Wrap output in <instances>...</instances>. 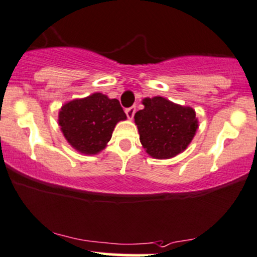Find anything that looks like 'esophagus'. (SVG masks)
I'll list each match as a JSON object with an SVG mask.
<instances>
[{
    "label": "esophagus",
    "instance_id": "34e87169",
    "mask_svg": "<svg viewBox=\"0 0 257 257\" xmlns=\"http://www.w3.org/2000/svg\"><path fill=\"white\" fill-rule=\"evenodd\" d=\"M135 111H137V109H135V106H132V107H129V109L125 110V113H126V116H128L129 119L134 118Z\"/></svg>",
    "mask_w": 257,
    "mask_h": 257
}]
</instances>
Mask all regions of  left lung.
I'll list each match as a JSON object with an SVG mask.
<instances>
[{"label": "left lung", "mask_w": 257, "mask_h": 257, "mask_svg": "<svg viewBox=\"0 0 257 257\" xmlns=\"http://www.w3.org/2000/svg\"><path fill=\"white\" fill-rule=\"evenodd\" d=\"M142 104L134 119L148 156L170 159L187 150L199 128L195 110L164 97L145 98Z\"/></svg>", "instance_id": "left-lung-1"}]
</instances>
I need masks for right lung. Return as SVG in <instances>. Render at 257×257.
<instances>
[{
  "mask_svg": "<svg viewBox=\"0 0 257 257\" xmlns=\"http://www.w3.org/2000/svg\"><path fill=\"white\" fill-rule=\"evenodd\" d=\"M124 119L119 101L99 92L68 101L58 112V124L68 144L89 156L106 147L116 124Z\"/></svg>",
  "mask_w": 257,
  "mask_h": 257,
  "instance_id": "right-lung-1",
  "label": "right lung"
}]
</instances>
